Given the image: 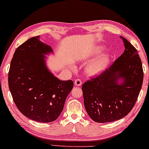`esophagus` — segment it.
Segmentation results:
<instances>
[{
    "instance_id": "esophagus-1",
    "label": "esophagus",
    "mask_w": 149,
    "mask_h": 149,
    "mask_svg": "<svg viewBox=\"0 0 149 149\" xmlns=\"http://www.w3.org/2000/svg\"><path fill=\"white\" fill-rule=\"evenodd\" d=\"M81 84H82V81H81V79H77L74 81V85H76V86H81Z\"/></svg>"
}]
</instances>
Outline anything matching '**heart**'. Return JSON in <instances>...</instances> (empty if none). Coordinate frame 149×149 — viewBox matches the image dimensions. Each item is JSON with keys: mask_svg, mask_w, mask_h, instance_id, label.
Here are the masks:
<instances>
[{"mask_svg": "<svg viewBox=\"0 0 149 149\" xmlns=\"http://www.w3.org/2000/svg\"><path fill=\"white\" fill-rule=\"evenodd\" d=\"M102 48L99 47L97 48L95 51V54L97 55L100 54ZM108 61H109V58L107 56H101L100 58L97 59V60L94 62H91L90 64L87 66L86 68V72L89 76H95L100 73L107 66Z\"/></svg>", "mask_w": 149, "mask_h": 149, "instance_id": "b5f03b06", "label": "heart"}]
</instances>
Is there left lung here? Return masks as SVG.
<instances>
[{"label": "left lung", "mask_w": 149, "mask_h": 149, "mask_svg": "<svg viewBox=\"0 0 149 149\" xmlns=\"http://www.w3.org/2000/svg\"><path fill=\"white\" fill-rule=\"evenodd\" d=\"M125 51L103 72L82 85L85 110L97 123L125 117L135 105L143 82V69L137 50L122 37ZM123 79L121 84L118 83Z\"/></svg>", "instance_id": "8db88e82"}]
</instances>
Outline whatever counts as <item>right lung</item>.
I'll return each mask as SVG.
<instances>
[{
  "instance_id": "obj_1",
  "label": "right lung",
  "mask_w": 149,
  "mask_h": 149,
  "mask_svg": "<svg viewBox=\"0 0 149 149\" xmlns=\"http://www.w3.org/2000/svg\"><path fill=\"white\" fill-rule=\"evenodd\" d=\"M39 37L30 38L16 49L8 83L14 102L24 116L49 123L60 116L74 85L72 80H59L48 70L44 54L52 49Z\"/></svg>"
}]
</instances>
